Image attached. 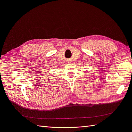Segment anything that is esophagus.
Instances as JSON below:
<instances>
[{
	"instance_id": "34e87169",
	"label": "esophagus",
	"mask_w": 132,
	"mask_h": 132,
	"mask_svg": "<svg viewBox=\"0 0 132 132\" xmlns=\"http://www.w3.org/2000/svg\"><path fill=\"white\" fill-rule=\"evenodd\" d=\"M67 62H68V63H71V61H67Z\"/></svg>"
}]
</instances>
